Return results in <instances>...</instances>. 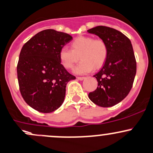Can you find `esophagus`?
Wrapping results in <instances>:
<instances>
[{"label": "esophagus", "instance_id": "obj_1", "mask_svg": "<svg viewBox=\"0 0 153 153\" xmlns=\"http://www.w3.org/2000/svg\"><path fill=\"white\" fill-rule=\"evenodd\" d=\"M76 79H79V80H83V79H85V77H83V76H77Z\"/></svg>", "mask_w": 153, "mask_h": 153}]
</instances>
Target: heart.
Instances as JSON below:
<instances>
[{
  "label": "heart",
  "instance_id": "obj_1",
  "mask_svg": "<svg viewBox=\"0 0 153 153\" xmlns=\"http://www.w3.org/2000/svg\"><path fill=\"white\" fill-rule=\"evenodd\" d=\"M71 48H62L59 56L63 67L69 70L74 68L80 58L82 61L74 68L76 74H85L93 68H100L108 56L106 43L102 39H94L91 36L76 38L71 43Z\"/></svg>",
  "mask_w": 153,
  "mask_h": 153
}]
</instances>
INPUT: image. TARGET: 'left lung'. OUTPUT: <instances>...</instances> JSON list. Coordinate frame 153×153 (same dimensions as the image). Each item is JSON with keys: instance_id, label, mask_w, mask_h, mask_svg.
I'll return each mask as SVG.
<instances>
[{"instance_id": "8db88e82", "label": "left lung", "mask_w": 153, "mask_h": 153, "mask_svg": "<svg viewBox=\"0 0 153 153\" xmlns=\"http://www.w3.org/2000/svg\"><path fill=\"white\" fill-rule=\"evenodd\" d=\"M106 43L108 56L101 70L94 75L98 86L88 94L94 103L111 107L121 102L129 93L136 74L132 45L124 34L115 29L97 26L88 30Z\"/></svg>"}]
</instances>
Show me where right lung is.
<instances>
[{
    "mask_svg": "<svg viewBox=\"0 0 153 153\" xmlns=\"http://www.w3.org/2000/svg\"><path fill=\"white\" fill-rule=\"evenodd\" d=\"M72 36L49 29L39 32L22 48L17 65L19 88L25 101L36 111L51 113L59 108L66 85L76 77L59 60V51Z\"/></svg>",
    "mask_w": 153,
    "mask_h": 153,
    "instance_id": "obj_1",
    "label": "right lung"
}]
</instances>
